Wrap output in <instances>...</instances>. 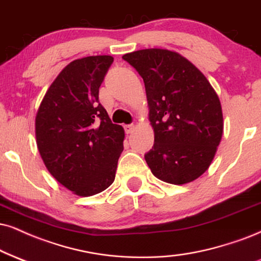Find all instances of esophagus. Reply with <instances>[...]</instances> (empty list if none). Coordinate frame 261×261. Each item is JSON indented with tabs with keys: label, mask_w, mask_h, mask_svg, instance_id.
<instances>
[{
	"label": "esophagus",
	"mask_w": 261,
	"mask_h": 261,
	"mask_svg": "<svg viewBox=\"0 0 261 261\" xmlns=\"http://www.w3.org/2000/svg\"><path fill=\"white\" fill-rule=\"evenodd\" d=\"M134 129H136V125H134V124H125L124 125V130H125V133H127V134L133 133Z\"/></svg>",
	"instance_id": "1"
}]
</instances>
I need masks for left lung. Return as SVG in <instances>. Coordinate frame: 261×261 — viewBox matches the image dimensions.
I'll return each instance as SVG.
<instances>
[{"label":"left lung","mask_w":261,"mask_h":261,"mask_svg":"<svg viewBox=\"0 0 261 261\" xmlns=\"http://www.w3.org/2000/svg\"><path fill=\"white\" fill-rule=\"evenodd\" d=\"M143 77L155 133L145 161L152 174L188 184L209 168L223 137L219 96L205 76L179 53L150 48L124 54Z\"/></svg>","instance_id":"8db88e82"}]
</instances>
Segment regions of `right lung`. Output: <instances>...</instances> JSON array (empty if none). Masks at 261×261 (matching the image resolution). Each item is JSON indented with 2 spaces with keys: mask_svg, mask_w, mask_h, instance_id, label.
Returning a JSON list of instances; mask_svg holds the SVG:
<instances>
[{
  "mask_svg": "<svg viewBox=\"0 0 261 261\" xmlns=\"http://www.w3.org/2000/svg\"><path fill=\"white\" fill-rule=\"evenodd\" d=\"M111 56H92L64 67L35 120L37 149L48 172L75 195L93 196L115 180L124 129L99 102Z\"/></svg>",
  "mask_w": 261,
  "mask_h": 261,
  "instance_id": "right-lung-1",
  "label": "right lung"
}]
</instances>
